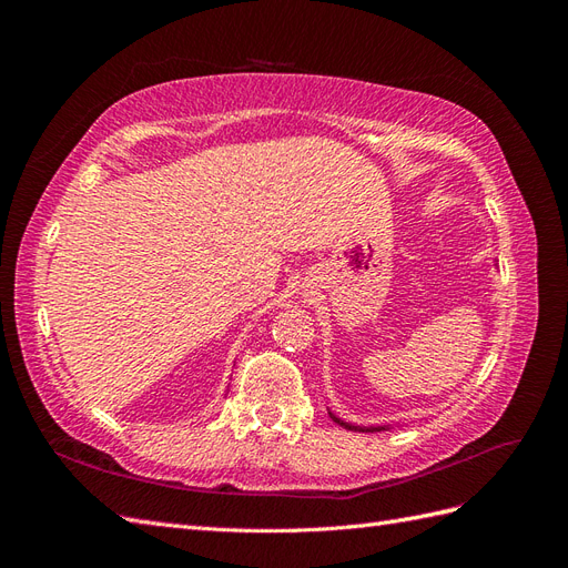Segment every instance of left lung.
Segmentation results:
<instances>
[{
  "label": "left lung",
  "mask_w": 568,
  "mask_h": 568,
  "mask_svg": "<svg viewBox=\"0 0 568 568\" xmlns=\"http://www.w3.org/2000/svg\"><path fill=\"white\" fill-rule=\"evenodd\" d=\"M329 415H332V412H329ZM332 419H334L336 424H341L343 428H359V426H355V424H348V422H343V419H338V417H334V415H332ZM363 432H365V428H363ZM367 432H369V428H367Z\"/></svg>",
  "instance_id": "obj_1"
}]
</instances>
